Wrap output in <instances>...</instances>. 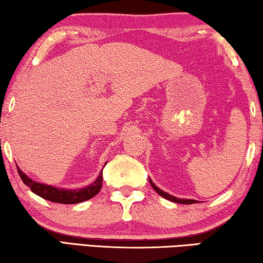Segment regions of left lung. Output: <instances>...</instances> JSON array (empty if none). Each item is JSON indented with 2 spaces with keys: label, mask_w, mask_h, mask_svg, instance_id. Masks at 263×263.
<instances>
[{
  "label": "left lung",
  "mask_w": 263,
  "mask_h": 263,
  "mask_svg": "<svg viewBox=\"0 0 263 263\" xmlns=\"http://www.w3.org/2000/svg\"><path fill=\"white\" fill-rule=\"evenodd\" d=\"M149 183H151V185L153 186V189H154L155 191H157V193H158L160 196H162L163 198L168 199V201H171V202H175V203H180V204H194V203H197V201H195V199H183V198H177V197H175V196H173V195H171V194L166 193V191H163V190H161L160 188H158V186L153 183L152 180H151V179H149Z\"/></svg>",
  "instance_id": "1"
}]
</instances>
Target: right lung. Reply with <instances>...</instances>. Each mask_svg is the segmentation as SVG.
Segmentation results:
<instances>
[{"label": "right lung", "mask_w": 263, "mask_h": 263, "mask_svg": "<svg viewBox=\"0 0 263 263\" xmlns=\"http://www.w3.org/2000/svg\"><path fill=\"white\" fill-rule=\"evenodd\" d=\"M17 171H18V174L21 176L22 181L24 182L25 185L29 186L32 193L41 196V197L44 199H47V201L60 203V204H77V203L88 201V199L92 198L94 196H96L100 193L101 186H102V181H103V177H102V171H101L99 177H97L91 184L84 186V188H79V189H64V188H57V186L47 185V184L41 183V182L31 180L28 175L24 174V173L21 171V168L18 166H17Z\"/></svg>", "instance_id": "1"}]
</instances>
